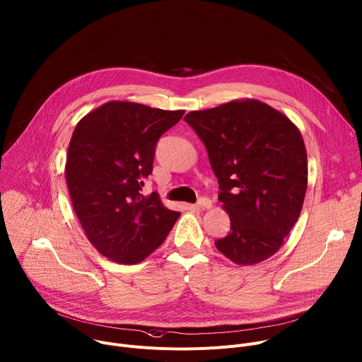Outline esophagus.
<instances>
[{
  "instance_id": "obj_1",
  "label": "esophagus",
  "mask_w": 362,
  "mask_h": 362,
  "mask_svg": "<svg viewBox=\"0 0 362 362\" xmlns=\"http://www.w3.org/2000/svg\"><path fill=\"white\" fill-rule=\"evenodd\" d=\"M212 202L208 197H200L196 204H189V209L192 211H200V209H211Z\"/></svg>"
}]
</instances>
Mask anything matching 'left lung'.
I'll return each mask as SVG.
<instances>
[{"label": "left lung", "mask_w": 362, "mask_h": 362, "mask_svg": "<svg viewBox=\"0 0 362 362\" xmlns=\"http://www.w3.org/2000/svg\"><path fill=\"white\" fill-rule=\"evenodd\" d=\"M185 122L208 150L230 232L215 242L238 265L275 255L296 223L308 185V162L298 127L253 98L190 112Z\"/></svg>", "instance_id": "obj_1"}]
</instances>
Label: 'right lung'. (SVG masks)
Segmentation results:
<instances>
[{
    "label": "right lung",
    "mask_w": 362,
    "mask_h": 362,
    "mask_svg": "<svg viewBox=\"0 0 362 362\" xmlns=\"http://www.w3.org/2000/svg\"><path fill=\"white\" fill-rule=\"evenodd\" d=\"M185 110L109 101L76 126L66 180L73 209L91 245L109 259L133 265L156 250L180 216L156 192L141 194L160 136Z\"/></svg>",
    "instance_id": "obj_1"
}]
</instances>
